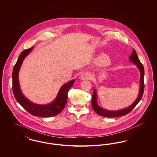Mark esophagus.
Listing matches in <instances>:
<instances>
[{
	"label": "esophagus",
	"mask_w": 157,
	"mask_h": 157,
	"mask_svg": "<svg viewBox=\"0 0 157 157\" xmlns=\"http://www.w3.org/2000/svg\"><path fill=\"white\" fill-rule=\"evenodd\" d=\"M92 75L90 73H85L82 75V76L81 77V79L82 80H90V79H92Z\"/></svg>",
	"instance_id": "esophagus-1"
}]
</instances>
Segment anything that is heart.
Segmentation results:
<instances>
[{
    "label": "heart",
    "instance_id": "obj_1",
    "mask_svg": "<svg viewBox=\"0 0 157 157\" xmlns=\"http://www.w3.org/2000/svg\"><path fill=\"white\" fill-rule=\"evenodd\" d=\"M104 56H105V55H101V58H102V57ZM100 64H101V65H105L108 64V62L107 61H101V62H100Z\"/></svg>",
    "mask_w": 157,
    "mask_h": 157
}]
</instances>
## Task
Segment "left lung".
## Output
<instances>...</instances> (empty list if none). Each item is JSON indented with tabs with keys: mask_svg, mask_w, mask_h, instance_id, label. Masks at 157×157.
Segmentation results:
<instances>
[{
	"mask_svg": "<svg viewBox=\"0 0 157 157\" xmlns=\"http://www.w3.org/2000/svg\"><path fill=\"white\" fill-rule=\"evenodd\" d=\"M129 60L134 63L135 65H136L138 69H139L140 72V92L138 94V96L134 102L127 107L126 108L118 110V111H109L104 109L101 108L97 102V90L94 89L93 91V95L92 98V106L94 110V111L98 113V115L105 117H109V118H114V117H122L124 115H127L129 112H131L134 108L135 106L138 104V103L141 101L144 90V68L142 65L141 62L138 59V57L137 56V54L135 49L133 50V52L132 54L130 55Z\"/></svg>",
	"mask_w": 157,
	"mask_h": 157,
	"instance_id": "8db88e82",
	"label": "left lung"
}]
</instances>
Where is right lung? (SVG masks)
Segmentation results:
<instances>
[{"label":"right lung","mask_w":157,"mask_h":157,"mask_svg":"<svg viewBox=\"0 0 157 157\" xmlns=\"http://www.w3.org/2000/svg\"><path fill=\"white\" fill-rule=\"evenodd\" d=\"M33 48V46L22 51L13 67L12 72L13 94L17 102L32 115L40 117H52L59 114L63 109L67 102L68 91L72 86H73L75 80H71L62 85L56 98L53 101L48 104H37L30 101L23 95L20 88L19 72L23 60L32 51Z\"/></svg>","instance_id":"right-lung-1"}]
</instances>
